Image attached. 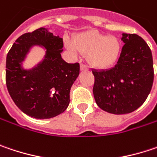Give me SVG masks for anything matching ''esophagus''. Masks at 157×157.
I'll return each mask as SVG.
<instances>
[{"instance_id":"esophagus-1","label":"esophagus","mask_w":157,"mask_h":157,"mask_svg":"<svg viewBox=\"0 0 157 157\" xmlns=\"http://www.w3.org/2000/svg\"><path fill=\"white\" fill-rule=\"evenodd\" d=\"M80 70L83 71H87V70H88V67H87L86 65H85V64H81V65H80Z\"/></svg>"}]
</instances>
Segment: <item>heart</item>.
Returning a JSON list of instances; mask_svg holds the SVG:
<instances>
[{
	"instance_id": "b5f03b06",
	"label": "heart",
	"mask_w": 157,
	"mask_h": 157,
	"mask_svg": "<svg viewBox=\"0 0 157 157\" xmlns=\"http://www.w3.org/2000/svg\"><path fill=\"white\" fill-rule=\"evenodd\" d=\"M66 47L72 52L87 54V62L96 69H107L117 62L121 53V43L113 36H107L90 30L77 34L73 42L66 40Z\"/></svg>"
}]
</instances>
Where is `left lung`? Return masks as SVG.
Returning <instances> with one entry per match:
<instances>
[{
	"label": "left lung",
	"mask_w": 157,
	"mask_h": 157,
	"mask_svg": "<svg viewBox=\"0 0 157 157\" xmlns=\"http://www.w3.org/2000/svg\"><path fill=\"white\" fill-rule=\"evenodd\" d=\"M124 43L114 67L93 70V94L102 110L113 114L129 113L143 105L154 81L152 52L136 34H122Z\"/></svg>",
	"instance_id": "8db88e82"
}]
</instances>
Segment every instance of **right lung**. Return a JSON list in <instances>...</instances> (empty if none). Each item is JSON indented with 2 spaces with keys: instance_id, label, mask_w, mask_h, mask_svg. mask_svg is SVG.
I'll return each mask as SVG.
<instances>
[{
  "instance_id": "1",
  "label": "right lung",
  "mask_w": 157,
  "mask_h": 157,
  "mask_svg": "<svg viewBox=\"0 0 157 157\" xmlns=\"http://www.w3.org/2000/svg\"><path fill=\"white\" fill-rule=\"evenodd\" d=\"M35 45L47 49L45 58L30 70L22 67ZM63 41L47 28L20 36L6 58V85L9 94L24 113L36 119H50L63 113L70 104L71 87L79 74V63H68L61 52Z\"/></svg>"
}]
</instances>
